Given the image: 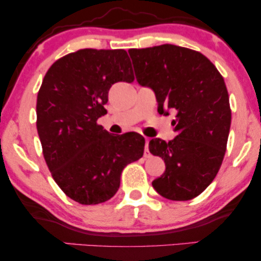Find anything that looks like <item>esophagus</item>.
<instances>
[{
    "label": "esophagus",
    "mask_w": 261,
    "mask_h": 261,
    "mask_svg": "<svg viewBox=\"0 0 261 261\" xmlns=\"http://www.w3.org/2000/svg\"><path fill=\"white\" fill-rule=\"evenodd\" d=\"M145 142H146V145H145V156H146V158H149V156H151V153H149V151H148L149 139L148 138H145Z\"/></svg>",
    "instance_id": "1"
}]
</instances>
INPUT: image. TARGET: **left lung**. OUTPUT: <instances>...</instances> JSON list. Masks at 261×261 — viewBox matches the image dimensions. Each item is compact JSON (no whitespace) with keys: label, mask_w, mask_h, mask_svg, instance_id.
<instances>
[{"label":"left lung","mask_w":261,"mask_h":261,"mask_svg":"<svg viewBox=\"0 0 261 261\" xmlns=\"http://www.w3.org/2000/svg\"><path fill=\"white\" fill-rule=\"evenodd\" d=\"M137 82L154 92L158 113L176 112L169 142L155 138L148 148L165 163V172L152 181L159 195L189 201L202 194L219 172L226 153L231 112L224 81L203 56L176 45L128 51Z\"/></svg>","instance_id":"1"}]
</instances>
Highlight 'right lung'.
<instances>
[{"label": "right lung", "instance_id": "obj_1", "mask_svg": "<svg viewBox=\"0 0 261 261\" xmlns=\"http://www.w3.org/2000/svg\"><path fill=\"white\" fill-rule=\"evenodd\" d=\"M133 80L124 49H80L45 74L37 99L44 158L58 187L81 204L112 198L124 166L144 154L142 135H112L97 124L112 85Z\"/></svg>", "mask_w": 261, "mask_h": 261}]
</instances>
